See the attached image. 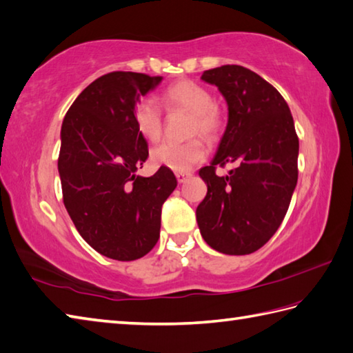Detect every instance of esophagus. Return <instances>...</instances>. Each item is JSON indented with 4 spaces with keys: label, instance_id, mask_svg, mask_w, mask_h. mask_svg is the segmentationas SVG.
Returning <instances> with one entry per match:
<instances>
[{
    "label": "esophagus",
    "instance_id": "1",
    "mask_svg": "<svg viewBox=\"0 0 353 353\" xmlns=\"http://www.w3.org/2000/svg\"><path fill=\"white\" fill-rule=\"evenodd\" d=\"M190 176H192L190 172H179V174H176V179H178L179 184L187 181V179H189Z\"/></svg>",
    "mask_w": 353,
    "mask_h": 353
}]
</instances>
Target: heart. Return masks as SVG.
I'll use <instances>...</instances> for the list:
<instances>
[{
	"label": "heart",
	"instance_id": "1",
	"mask_svg": "<svg viewBox=\"0 0 353 353\" xmlns=\"http://www.w3.org/2000/svg\"><path fill=\"white\" fill-rule=\"evenodd\" d=\"M161 105L168 112L185 110L192 113L193 122L192 134H202L207 139H213L221 130L222 119L214 98L201 84L181 80L161 93ZM134 122L140 134L150 142H157L163 132L161 110L152 99H142L134 108ZM207 151L199 139L189 140L184 143L164 142L155 146L151 151V161L154 166L166 168L174 172H189L196 164L203 161Z\"/></svg>",
	"mask_w": 353,
	"mask_h": 353
}]
</instances>
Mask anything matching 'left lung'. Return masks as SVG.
Listing matches in <instances>:
<instances>
[{
  "mask_svg": "<svg viewBox=\"0 0 353 353\" xmlns=\"http://www.w3.org/2000/svg\"><path fill=\"white\" fill-rule=\"evenodd\" d=\"M228 104V123L210 166L199 170L207 194L196 221L208 245L226 255L264 246L283 223L297 184V139L285 99L272 84L239 65L203 70ZM238 164L225 177L215 166Z\"/></svg>",
  "mask_w": 353,
  "mask_h": 353,
  "instance_id": "left-lung-1",
  "label": "left lung"
}]
</instances>
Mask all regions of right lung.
<instances>
[{"label": "right lung", "instance_id": "1", "mask_svg": "<svg viewBox=\"0 0 353 353\" xmlns=\"http://www.w3.org/2000/svg\"><path fill=\"white\" fill-rule=\"evenodd\" d=\"M163 77L105 74L90 83L61 123L59 175L77 231L107 258H142L160 237L161 205L175 190L174 172L140 176L148 143L134 122L139 99Z\"/></svg>", "mask_w": 353, "mask_h": 353}]
</instances>
